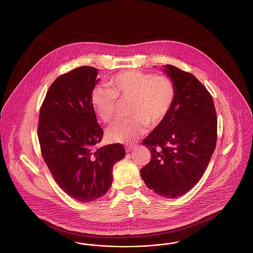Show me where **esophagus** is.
I'll return each mask as SVG.
<instances>
[{
  "label": "esophagus",
  "mask_w": 253,
  "mask_h": 253,
  "mask_svg": "<svg viewBox=\"0 0 253 253\" xmlns=\"http://www.w3.org/2000/svg\"><path fill=\"white\" fill-rule=\"evenodd\" d=\"M135 148H136L135 145H129V146H126V147H125V150H126V152H131V151L134 150Z\"/></svg>",
  "instance_id": "1"
}]
</instances>
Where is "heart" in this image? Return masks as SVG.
I'll use <instances>...</instances> for the list:
<instances>
[{
    "mask_svg": "<svg viewBox=\"0 0 253 253\" xmlns=\"http://www.w3.org/2000/svg\"><path fill=\"white\" fill-rule=\"evenodd\" d=\"M107 85L97 86L91 95L93 110L101 121L113 122L118 98L131 101L130 119L117 122L107 130L108 138L119 143H131L150 128L168 118L177 99V84L171 77L140 71H125L112 76Z\"/></svg>",
    "mask_w": 253,
    "mask_h": 253,
    "instance_id": "1",
    "label": "heart"
}]
</instances>
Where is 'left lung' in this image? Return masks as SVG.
<instances>
[{"label": "left lung", "instance_id": "8db88e82", "mask_svg": "<svg viewBox=\"0 0 253 253\" xmlns=\"http://www.w3.org/2000/svg\"><path fill=\"white\" fill-rule=\"evenodd\" d=\"M164 71L177 84V99L168 118L143 140L152 159L140 169L146 185L175 199L190 191L210 162L217 138L212 95L193 74L172 65Z\"/></svg>", "mask_w": 253, "mask_h": 253}]
</instances>
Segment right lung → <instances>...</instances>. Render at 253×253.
<instances>
[{"label": "right lung", "mask_w": 253, "mask_h": 253, "mask_svg": "<svg viewBox=\"0 0 253 253\" xmlns=\"http://www.w3.org/2000/svg\"><path fill=\"white\" fill-rule=\"evenodd\" d=\"M97 75L96 68L84 66L57 77L42 102L38 126L41 155L54 181L81 202L108 191L113 166L125 156L120 143L95 147L103 135L91 104Z\"/></svg>", "instance_id": "1"}]
</instances>
